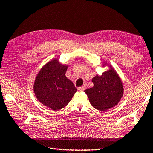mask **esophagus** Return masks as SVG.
I'll return each mask as SVG.
<instances>
[{
  "instance_id": "obj_1",
  "label": "esophagus",
  "mask_w": 153,
  "mask_h": 153,
  "mask_svg": "<svg viewBox=\"0 0 153 153\" xmlns=\"http://www.w3.org/2000/svg\"><path fill=\"white\" fill-rule=\"evenodd\" d=\"M85 88H86L85 85H82V87H79V88H78V90H79V91H84Z\"/></svg>"
}]
</instances>
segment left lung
<instances>
[{"instance_id":"8db88e82","label":"left lung","mask_w":153,"mask_h":153,"mask_svg":"<svg viewBox=\"0 0 153 153\" xmlns=\"http://www.w3.org/2000/svg\"><path fill=\"white\" fill-rule=\"evenodd\" d=\"M102 66H108L109 69L101 76L94 77L91 79L94 86L84 91L94 108L105 112L118 105L123 96L124 87L120 76L112 66L105 62Z\"/></svg>"}]
</instances>
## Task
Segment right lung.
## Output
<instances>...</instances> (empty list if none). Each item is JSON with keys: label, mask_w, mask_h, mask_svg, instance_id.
<instances>
[{"label": "right lung", "mask_w": 153, "mask_h": 153, "mask_svg": "<svg viewBox=\"0 0 153 153\" xmlns=\"http://www.w3.org/2000/svg\"><path fill=\"white\" fill-rule=\"evenodd\" d=\"M68 66L53 59L41 68L35 77L33 90L36 98L53 110L66 106L77 91L73 82L65 76Z\"/></svg>", "instance_id": "obj_1"}]
</instances>
